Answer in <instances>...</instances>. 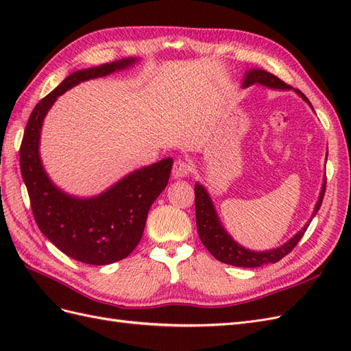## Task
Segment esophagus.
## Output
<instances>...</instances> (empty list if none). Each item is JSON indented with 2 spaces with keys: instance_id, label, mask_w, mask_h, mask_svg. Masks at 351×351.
I'll list each match as a JSON object with an SVG mask.
<instances>
[{
  "instance_id": "obj_1",
  "label": "esophagus",
  "mask_w": 351,
  "mask_h": 351,
  "mask_svg": "<svg viewBox=\"0 0 351 351\" xmlns=\"http://www.w3.org/2000/svg\"><path fill=\"white\" fill-rule=\"evenodd\" d=\"M192 171V168H190V164L184 159H177L173 165V176L174 178H184L190 174Z\"/></svg>"
}]
</instances>
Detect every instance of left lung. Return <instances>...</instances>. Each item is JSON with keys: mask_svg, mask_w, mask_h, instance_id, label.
<instances>
[{"mask_svg": "<svg viewBox=\"0 0 351 351\" xmlns=\"http://www.w3.org/2000/svg\"><path fill=\"white\" fill-rule=\"evenodd\" d=\"M252 84H261V86L269 88V89H278V90H294L313 110L311 101L307 99L299 89L289 86V84H285L282 80H280L277 76H274V74L268 71L261 70V69L247 70L243 76L241 86L249 88ZM325 184H326V178H324L321 193H319V197H317L315 209L312 212V217L306 222L304 227L299 232H295L289 241L281 244V246L271 250L258 252V250H250V249L243 247L240 243H237L228 234L224 226L221 224L217 209L214 206V202H212L208 190L200 183H196L195 208H196V226H197L199 237L212 256L222 263L232 265V267L256 268V267H262V265L278 262L285 256V254H289L295 247V244L299 243V240L304 234V231L307 230V227H309L311 221L317 214L325 195Z\"/></svg>", "mask_w": 351, "mask_h": 351, "instance_id": "left-lung-1", "label": "left lung"}]
</instances>
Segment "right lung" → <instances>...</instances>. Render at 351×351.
I'll use <instances>...</instances> for the list:
<instances>
[{"label":"right lung","instance_id":"add662e5","mask_svg":"<svg viewBox=\"0 0 351 351\" xmlns=\"http://www.w3.org/2000/svg\"><path fill=\"white\" fill-rule=\"evenodd\" d=\"M137 61L139 58L127 57L71 73L38 102L20 146V169L40 232L67 256L88 265H110L134 250L142 239L147 212L167 187L173 158L134 169L97 196H73L54 184L42 164V124L60 95L82 82L129 69Z\"/></svg>","mask_w":351,"mask_h":351}]
</instances>
